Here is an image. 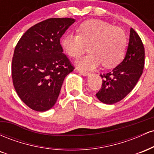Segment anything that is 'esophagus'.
Wrapping results in <instances>:
<instances>
[{
  "mask_svg": "<svg viewBox=\"0 0 154 154\" xmlns=\"http://www.w3.org/2000/svg\"><path fill=\"white\" fill-rule=\"evenodd\" d=\"M78 72L83 76H88L90 75V72L88 71H83V70H78Z\"/></svg>",
  "mask_w": 154,
  "mask_h": 154,
  "instance_id": "1",
  "label": "esophagus"
}]
</instances>
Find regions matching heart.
I'll use <instances>...</instances> for the list:
<instances>
[{
	"instance_id": "obj_1",
	"label": "heart",
	"mask_w": 154,
	"mask_h": 154,
	"mask_svg": "<svg viewBox=\"0 0 154 154\" xmlns=\"http://www.w3.org/2000/svg\"><path fill=\"white\" fill-rule=\"evenodd\" d=\"M78 32L65 35L61 45L72 58L78 57L89 47L91 54L77 60L79 68L91 69L101 63L106 68H112L122 61L128 38L122 28L99 19H90L79 26Z\"/></svg>"
}]
</instances>
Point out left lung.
<instances>
[{"label": "left lung", "mask_w": 154, "mask_h": 154, "mask_svg": "<svg viewBox=\"0 0 154 154\" xmlns=\"http://www.w3.org/2000/svg\"><path fill=\"white\" fill-rule=\"evenodd\" d=\"M145 63V49L138 34L130 29V40L125 59L112 71L100 75L101 88L96 93L98 99L106 104L122 100L132 91L142 75Z\"/></svg>", "instance_id": "8db88e82"}]
</instances>
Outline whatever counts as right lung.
<instances>
[{"label":"right lung","mask_w":154,"mask_h":154,"mask_svg":"<svg viewBox=\"0 0 154 154\" xmlns=\"http://www.w3.org/2000/svg\"><path fill=\"white\" fill-rule=\"evenodd\" d=\"M75 22L72 18L48 19L26 30L16 45L13 85L20 99L33 110L45 111L54 106L63 79L75 69L60 44Z\"/></svg>","instance_id":"1"}]
</instances>
